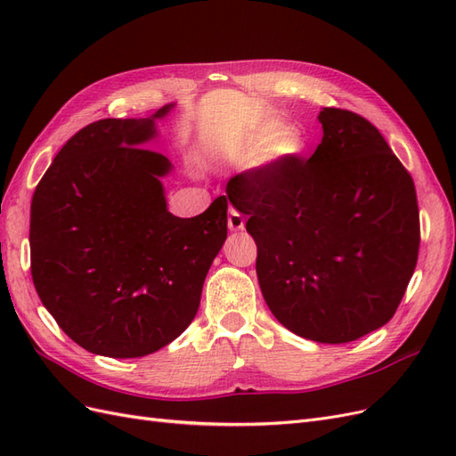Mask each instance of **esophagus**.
Returning a JSON list of instances; mask_svg holds the SVG:
<instances>
[{"label": "esophagus", "instance_id": "34e87169", "mask_svg": "<svg viewBox=\"0 0 456 456\" xmlns=\"http://www.w3.org/2000/svg\"><path fill=\"white\" fill-rule=\"evenodd\" d=\"M228 228L232 232H240L245 228V220L236 209H230V213H228Z\"/></svg>", "mask_w": 456, "mask_h": 456}]
</instances>
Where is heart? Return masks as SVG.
<instances>
[{
  "instance_id": "heart-1",
  "label": "heart",
  "mask_w": 456,
  "mask_h": 456,
  "mask_svg": "<svg viewBox=\"0 0 456 456\" xmlns=\"http://www.w3.org/2000/svg\"><path fill=\"white\" fill-rule=\"evenodd\" d=\"M310 142L305 133L295 127H285L281 121L275 119L262 121L247 129L230 148L236 158L256 154L258 167L268 171L298 163L302 158H306Z\"/></svg>"
}]
</instances>
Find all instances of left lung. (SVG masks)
Returning <instances> with one entry per match:
<instances>
[{
	"mask_svg": "<svg viewBox=\"0 0 456 456\" xmlns=\"http://www.w3.org/2000/svg\"><path fill=\"white\" fill-rule=\"evenodd\" d=\"M312 158L232 176L270 312L291 333L344 344L392 320L417 266L420 226L411 175L375 126L322 108Z\"/></svg>",
	"mask_w": 456,
	"mask_h": 456,
	"instance_id": "1",
	"label": "left lung"
}]
</instances>
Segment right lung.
Masks as SVG:
<instances>
[{"label":"right lung","mask_w":456,"mask_h":456,"mask_svg":"<svg viewBox=\"0 0 456 456\" xmlns=\"http://www.w3.org/2000/svg\"><path fill=\"white\" fill-rule=\"evenodd\" d=\"M173 108L91 123L34 191L36 291L64 333L96 355L142 357L181 337L226 241L224 196L194 218L167 209L161 178L173 163L146 146Z\"/></svg>","instance_id":"1"}]
</instances>
